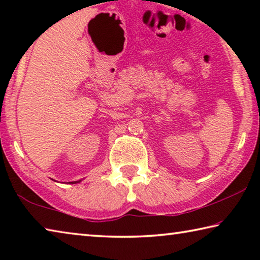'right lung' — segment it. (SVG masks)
<instances>
[{"label":"right lung","mask_w":260,"mask_h":260,"mask_svg":"<svg viewBox=\"0 0 260 260\" xmlns=\"http://www.w3.org/2000/svg\"><path fill=\"white\" fill-rule=\"evenodd\" d=\"M77 182H80V181H74V182H72V183H77Z\"/></svg>","instance_id":"add662e5"}]
</instances>
